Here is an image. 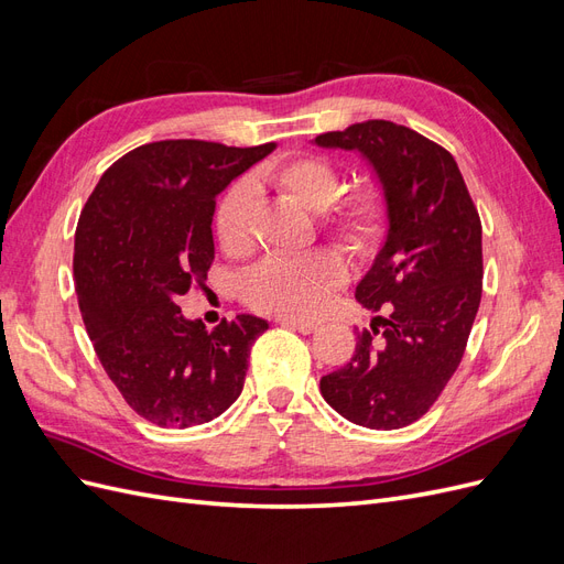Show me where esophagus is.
I'll list each match as a JSON object with an SVG mask.
<instances>
[{
	"instance_id": "34e87169",
	"label": "esophagus",
	"mask_w": 564,
	"mask_h": 564,
	"mask_svg": "<svg viewBox=\"0 0 564 564\" xmlns=\"http://www.w3.org/2000/svg\"><path fill=\"white\" fill-rule=\"evenodd\" d=\"M280 324H284V327H289V329H296L301 334H311L317 329V322L296 319V317H280Z\"/></svg>"
}]
</instances>
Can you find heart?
<instances>
[{"label": "heart", "instance_id": "obj_1", "mask_svg": "<svg viewBox=\"0 0 564 564\" xmlns=\"http://www.w3.org/2000/svg\"><path fill=\"white\" fill-rule=\"evenodd\" d=\"M261 181L311 214L319 230L357 256L379 251L390 230V199L379 181H357L340 196L344 174L324 155H296L263 169ZM256 191L249 181L232 183L214 214V237L226 256L242 259L253 249ZM348 265L336 249L303 256H270L242 278L249 308L268 315H315L334 289L346 284Z\"/></svg>", "mask_w": 564, "mask_h": 564}]
</instances>
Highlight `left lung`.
<instances>
[{
  "label": "left lung",
  "mask_w": 564,
  "mask_h": 564,
  "mask_svg": "<svg viewBox=\"0 0 564 564\" xmlns=\"http://www.w3.org/2000/svg\"><path fill=\"white\" fill-rule=\"evenodd\" d=\"M315 143L360 150L390 199L388 240L355 289L365 308L390 315L357 332L350 362L319 390L357 425L404 429L435 404L466 352L482 299L480 214L449 150L414 129L369 119Z\"/></svg>",
  "instance_id": "8db88e82"
}]
</instances>
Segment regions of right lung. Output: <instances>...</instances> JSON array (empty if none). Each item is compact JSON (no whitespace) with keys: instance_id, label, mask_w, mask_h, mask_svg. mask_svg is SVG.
<instances>
[{"instance_id":"add662e5","label":"right lung","mask_w":564,"mask_h":564,"mask_svg":"<svg viewBox=\"0 0 564 564\" xmlns=\"http://www.w3.org/2000/svg\"><path fill=\"white\" fill-rule=\"evenodd\" d=\"M275 143H145L100 176L75 230V292L94 350L124 402L160 429H191L240 398L268 322L237 315L214 332L176 299L214 263L216 195Z\"/></svg>"}]
</instances>
